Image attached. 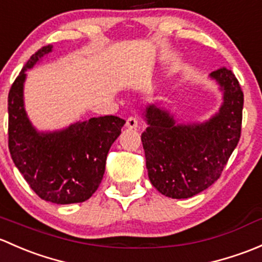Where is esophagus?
Here are the masks:
<instances>
[{
    "mask_svg": "<svg viewBox=\"0 0 262 262\" xmlns=\"http://www.w3.org/2000/svg\"><path fill=\"white\" fill-rule=\"evenodd\" d=\"M126 127L127 128H139V121H137L136 117H134V116H131V117L127 118V121H126Z\"/></svg>",
    "mask_w": 262,
    "mask_h": 262,
    "instance_id": "obj_1",
    "label": "esophagus"
}]
</instances>
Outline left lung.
Listing matches in <instances>:
<instances>
[{
    "mask_svg": "<svg viewBox=\"0 0 262 262\" xmlns=\"http://www.w3.org/2000/svg\"><path fill=\"white\" fill-rule=\"evenodd\" d=\"M223 102L204 122L179 123L174 115L151 103L144 110L147 123L141 141L151 184L174 199L190 198L221 177L241 136L244 93L227 68L212 72Z\"/></svg>",
    "mask_w": 262,
    "mask_h": 262,
    "instance_id": "left-lung-1",
    "label": "left lung"
}]
</instances>
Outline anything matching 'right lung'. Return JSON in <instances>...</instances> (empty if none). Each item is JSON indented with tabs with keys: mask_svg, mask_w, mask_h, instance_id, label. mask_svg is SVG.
<instances>
[{
	"mask_svg": "<svg viewBox=\"0 0 262 262\" xmlns=\"http://www.w3.org/2000/svg\"><path fill=\"white\" fill-rule=\"evenodd\" d=\"M53 50L41 48L31 56L9 93V149L16 168L44 201L82 203L101 184L107 154L126 121L102 116L78 121L63 130L37 131L24 103L26 71Z\"/></svg>",
	"mask_w": 262,
	"mask_h": 262,
	"instance_id": "obj_1",
	"label": "right lung"
}]
</instances>
